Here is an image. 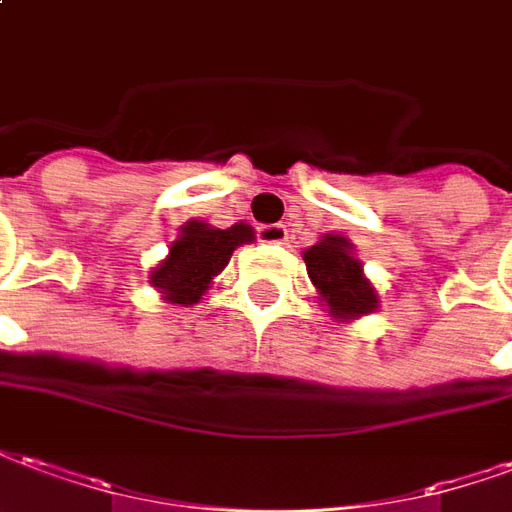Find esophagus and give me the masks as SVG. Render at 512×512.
Wrapping results in <instances>:
<instances>
[{
  "mask_svg": "<svg viewBox=\"0 0 512 512\" xmlns=\"http://www.w3.org/2000/svg\"><path fill=\"white\" fill-rule=\"evenodd\" d=\"M256 234H259L261 242H272V245H281V242L289 240V231H286L283 223H267V226H259Z\"/></svg>",
  "mask_w": 512,
  "mask_h": 512,
  "instance_id": "esophagus-1",
  "label": "esophagus"
}]
</instances>
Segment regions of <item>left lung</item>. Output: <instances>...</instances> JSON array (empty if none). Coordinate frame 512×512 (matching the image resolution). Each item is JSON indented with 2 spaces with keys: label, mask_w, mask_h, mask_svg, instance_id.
<instances>
[{
  "label": "left lung",
  "mask_w": 512,
  "mask_h": 512,
  "mask_svg": "<svg viewBox=\"0 0 512 512\" xmlns=\"http://www.w3.org/2000/svg\"><path fill=\"white\" fill-rule=\"evenodd\" d=\"M308 278L319 292V300L335 319H360L379 308V297L365 278L363 264L354 256L352 242L341 234H324L313 248L302 253Z\"/></svg>",
  "instance_id": "8db88e82"
}]
</instances>
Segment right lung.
Returning <instances> with one entry per match:
<instances>
[{"mask_svg":"<svg viewBox=\"0 0 512 512\" xmlns=\"http://www.w3.org/2000/svg\"><path fill=\"white\" fill-rule=\"evenodd\" d=\"M248 223L231 229H212L204 220H188L179 237L169 245V256L149 275V283L174 305H196L207 294L212 278L229 264L231 253L245 242H253Z\"/></svg>","mask_w":512,"mask_h":512,"instance_id":"right-lung-1","label":"right lung"}]
</instances>
